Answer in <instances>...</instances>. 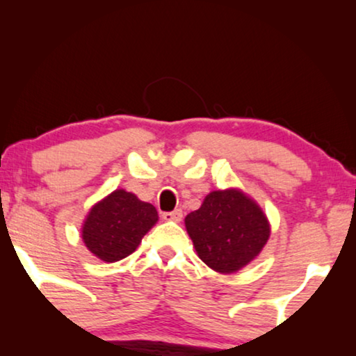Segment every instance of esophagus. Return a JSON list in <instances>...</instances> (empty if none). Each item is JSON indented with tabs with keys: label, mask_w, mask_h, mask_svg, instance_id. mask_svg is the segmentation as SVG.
<instances>
[{
	"label": "esophagus",
	"mask_w": 356,
	"mask_h": 356,
	"mask_svg": "<svg viewBox=\"0 0 356 356\" xmlns=\"http://www.w3.org/2000/svg\"><path fill=\"white\" fill-rule=\"evenodd\" d=\"M162 218L167 222H179L183 218V212L179 211V209H177V211H172V212H163Z\"/></svg>",
	"instance_id": "esophagus-1"
}]
</instances>
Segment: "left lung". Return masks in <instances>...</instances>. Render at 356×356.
Returning <instances> with one entry per match:
<instances>
[{
	"instance_id": "1",
	"label": "left lung",
	"mask_w": 356,
	"mask_h": 356,
	"mask_svg": "<svg viewBox=\"0 0 356 356\" xmlns=\"http://www.w3.org/2000/svg\"><path fill=\"white\" fill-rule=\"evenodd\" d=\"M197 254L213 270L232 274L269 240V223L256 202L236 189L212 191L184 218Z\"/></svg>"
}]
</instances>
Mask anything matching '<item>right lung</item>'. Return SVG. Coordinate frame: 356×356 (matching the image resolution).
I'll list each match as a JSON object with an SVG mask.
<instances>
[{"mask_svg":"<svg viewBox=\"0 0 356 356\" xmlns=\"http://www.w3.org/2000/svg\"><path fill=\"white\" fill-rule=\"evenodd\" d=\"M157 220L152 204L116 189L92 207L82 228V240L102 261L115 262L134 252Z\"/></svg>","mask_w":356,"mask_h":356,"instance_id":"right-lung-1","label":"right lung"}]
</instances>
